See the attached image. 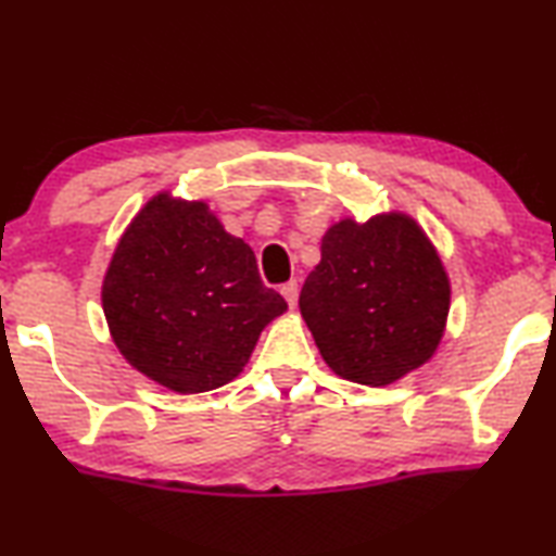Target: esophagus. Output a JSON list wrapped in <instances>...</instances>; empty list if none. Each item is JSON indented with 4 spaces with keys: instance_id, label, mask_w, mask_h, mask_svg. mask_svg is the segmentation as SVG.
<instances>
[{
    "instance_id": "1",
    "label": "esophagus",
    "mask_w": 556,
    "mask_h": 556,
    "mask_svg": "<svg viewBox=\"0 0 556 556\" xmlns=\"http://www.w3.org/2000/svg\"><path fill=\"white\" fill-rule=\"evenodd\" d=\"M281 294H285L289 307H296V296H300V285H296V279H289L287 285H281Z\"/></svg>"
}]
</instances>
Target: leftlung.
Segmentation results:
<instances>
[{
  "mask_svg": "<svg viewBox=\"0 0 556 556\" xmlns=\"http://www.w3.org/2000/svg\"><path fill=\"white\" fill-rule=\"evenodd\" d=\"M451 289L416 222L375 216L334 224L323 260L300 292V309L325 363L363 386H388L433 355Z\"/></svg>",
  "mask_w": 556,
  "mask_h": 556,
  "instance_id": "obj_1",
  "label": "left lung"
}]
</instances>
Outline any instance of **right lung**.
<instances>
[{
	"label": "right lung",
	"mask_w": 556,
	"mask_h": 556,
	"mask_svg": "<svg viewBox=\"0 0 556 556\" xmlns=\"http://www.w3.org/2000/svg\"><path fill=\"white\" fill-rule=\"evenodd\" d=\"M103 309L130 365L176 393H206L237 378L287 302L206 203L161 193L115 249Z\"/></svg>",
	"instance_id": "obj_1"
}]
</instances>
